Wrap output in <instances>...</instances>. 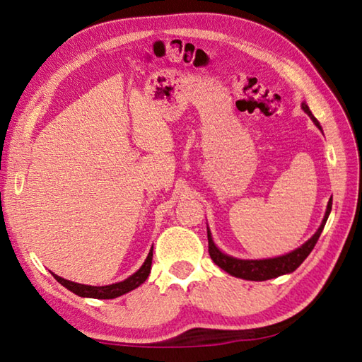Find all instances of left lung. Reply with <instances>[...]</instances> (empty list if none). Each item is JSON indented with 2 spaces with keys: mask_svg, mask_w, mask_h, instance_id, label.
<instances>
[{
  "mask_svg": "<svg viewBox=\"0 0 362 362\" xmlns=\"http://www.w3.org/2000/svg\"><path fill=\"white\" fill-rule=\"evenodd\" d=\"M302 109H304V112L308 114V117L312 118L313 123L321 129L318 120L312 115L310 109H308L305 103H302ZM331 209H332V196H331L329 202H327L325 218H323V221H321L318 231L315 233L312 238L305 242L304 245L293 250L291 253H286L284 256H277V258H269V259H238V258H233V256L223 253L221 250L214 244L212 234H210V229L207 226L209 255H210V258H212L215 264L221 267L223 271L234 275V277H239V279H244V280L264 281V280H269V279L280 277V275L290 274V272L296 271V269H298L302 264V261H304L307 256L310 255L315 244H317L318 239H320V234L323 233V228H325L326 221H327V216H329V214H331Z\"/></svg>",
  "mask_w": 362,
  "mask_h": 362,
  "instance_id": "obj_1",
  "label": "left lung"
}]
</instances>
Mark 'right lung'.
<instances>
[{"mask_svg": "<svg viewBox=\"0 0 362 362\" xmlns=\"http://www.w3.org/2000/svg\"><path fill=\"white\" fill-rule=\"evenodd\" d=\"M152 258H153V247H152V250H150L147 259L144 261V264L139 267V271L134 272L127 280L118 281V284H112V285H106V286H90V285L76 284V281L58 277V275H55V274H54V277L57 279L58 284H62L64 288H68V290L74 294L82 296V298L114 299V298H118V296L127 294L131 290H134V288L142 285L144 281L147 280L150 269H152Z\"/></svg>", "mask_w": 362, "mask_h": 362, "instance_id": "add662e5", "label": "right lung"}]
</instances>
